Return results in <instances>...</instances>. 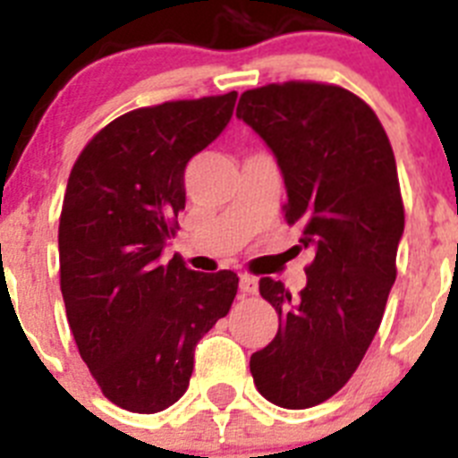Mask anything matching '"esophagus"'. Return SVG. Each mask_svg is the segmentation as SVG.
I'll list each match as a JSON object with an SVG mask.
<instances>
[{
  "instance_id": "obj_1",
  "label": "esophagus",
  "mask_w": 458,
  "mask_h": 458,
  "mask_svg": "<svg viewBox=\"0 0 458 458\" xmlns=\"http://www.w3.org/2000/svg\"><path fill=\"white\" fill-rule=\"evenodd\" d=\"M241 291L242 293H257L259 282L252 275H241Z\"/></svg>"
}]
</instances>
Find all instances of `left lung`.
Instances as JSON below:
<instances>
[{
  "label": "left lung",
  "instance_id": "left-lung-1",
  "mask_svg": "<svg viewBox=\"0 0 458 458\" xmlns=\"http://www.w3.org/2000/svg\"><path fill=\"white\" fill-rule=\"evenodd\" d=\"M236 116L273 148L289 197L284 220L301 226L298 248H314L298 298L259 279L279 326L250 371L268 402L311 408L355 374L396 279L403 199L394 153L374 109L337 84L250 89Z\"/></svg>",
  "mask_w": 458,
  "mask_h": 458
}]
</instances>
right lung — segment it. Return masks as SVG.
I'll list each match as a JSON object with an SVG mask.
<instances>
[{
  "label": "right lung",
  "instance_id": "add662e5",
  "mask_svg": "<svg viewBox=\"0 0 458 458\" xmlns=\"http://www.w3.org/2000/svg\"><path fill=\"white\" fill-rule=\"evenodd\" d=\"M236 91L167 100L109 121L68 176L59 282L68 326L93 380L131 412H157L188 390L194 346L226 317L233 270L160 261L185 208L183 174L229 123Z\"/></svg>",
  "mask_w": 458,
  "mask_h": 458
}]
</instances>
